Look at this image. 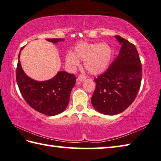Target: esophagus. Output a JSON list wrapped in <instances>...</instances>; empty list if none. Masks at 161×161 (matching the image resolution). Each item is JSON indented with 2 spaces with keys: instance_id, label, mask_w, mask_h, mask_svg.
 <instances>
[{
  "instance_id": "1",
  "label": "esophagus",
  "mask_w": 161,
  "mask_h": 161,
  "mask_svg": "<svg viewBox=\"0 0 161 161\" xmlns=\"http://www.w3.org/2000/svg\"><path fill=\"white\" fill-rule=\"evenodd\" d=\"M86 79V75H84V74H80L78 75V80L79 81H83Z\"/></svg>"
}]
</instances>
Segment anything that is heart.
Here are the masks:
<instances>
[{
	"label": "heart",
	"mask_w": 161,
	"mask_h": 161,
	"mask_svg": "<svg viewBox=\"0 0 161 161\" xmlns=\"http://www.w3.org/2000/svg\"><path fill=\"white\" fill-rule=\"evenodd\" d=\"M112 56V49L107 43H80L75 46L74 53H69L66 61L71 66H76L78 59L85 61L87 71L96 74L107 68Z\"/></svg>",
	"instance_id": "1"
}]
</instances>
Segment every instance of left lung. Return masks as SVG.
<instances>
[{"instance_id":"left-lung-1","label":"left lung","mask_w":161,"mask_h":161,"mask_svg":"<svg viewBox=\"0 0 161 161\" xmlns=\"http://www.w3.org/2000/svg\"><path fill=\"white\" fill-rule=\"evenodd\" d=\"M121 44L119 54L108 69L95 78L96 87L91 98L97 111L116 115L129 107L140 88L142 68L137 48L125 38L116 36Z\"/></svg>"}]
</instances>
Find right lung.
Wrapping results in <instances>:
<instances>
[{"mask_svg":"<svg viewBox=\"0 0 161 161\" xmlns=\"http://www.w3.org/2000/svg\"><path fill=\"white\" fill-rule=\"evenodd\" d=\"M46 40L56 43L64 39L47 38ZM19 57L20 53L18 58ZM16 80L20 92L27 104L36 111L50 116L64 111L75 83V75L65 71H59L55 76L48 80H33L24 72L19 60L17 66Z\"/></svg>","mask_w":161,"mask_h":161,"instance_id":"1","label":"right lung"}]
</instances>
